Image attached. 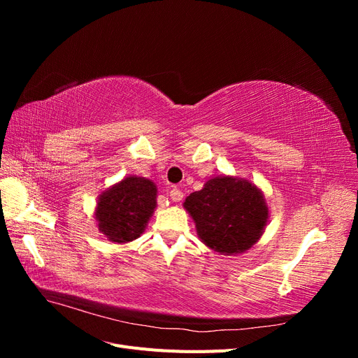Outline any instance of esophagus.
Instances as JSON below:
<instances>
[{
	"instance_id": "obj_1",
	"label": "esophagus",
	"mask_w": 358,
	"mask_h": 358,
	"mask_svg": "<svg viewBox=\"0 0 358 358\" xmlns=\"http://www.w3.org/2000/svg\"><path fill=\"white\" fill-rule=\"evenodd\" d=\"M169 197H170L171 201H180L183 199V192L180 189H178V188H173L170 191V194H169Z\"/></svg>"
}]
</instances>
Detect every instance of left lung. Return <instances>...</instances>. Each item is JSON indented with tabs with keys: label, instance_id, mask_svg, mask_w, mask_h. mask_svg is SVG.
Listing matches in <instances>:
<instances>
[{
	"label": "left lung",
	"instance_id": "obj_1",
	"mask_svg": "<svg viewBox=\"0 0 358 358\" xmlns=\"http://www.w3.org/2000/svg\"><path fill=\"white\" fill-rule=\"evenodd\" d=\"M183 208L196 222L200 241L221 255L251 249L263 236L268 208L255 183L234 176H215L191 192Z\"/></svg>",
	"mask_w": 358,
	"mask_h": 358
}]
</instances>
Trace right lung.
Listing matches in <instances>:
<instances>
[{
  "instance_id": "obj_1",
  "label": "right lung",
  "mask_w": 358,
  "mask_h": 358,
  "mask_svg": "<svg viewBox=\"0 0 358 358\" xmlns=\"http://www.w3.org/2000/svg\"><path fill=\"white\" fill-rule=\"evenodd\" d=\"M157 185L146 178L128 176L100 194L95 206L99 230L113 243L136 241L157 208Z\"/></svg>"
}]
</instances>
